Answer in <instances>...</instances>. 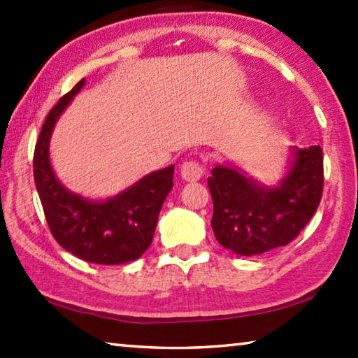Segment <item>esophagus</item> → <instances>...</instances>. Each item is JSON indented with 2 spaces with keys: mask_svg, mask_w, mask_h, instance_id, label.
<instances>
[{
  "mask_svg": "<svg viewBox=\"0 0 358 358\" xmlns=\"http://www.w3.org/2000/svg\"><path fill=\"white\" fill-rule=\"evenodd\" d=\"M203 175V167L197 161H186L181 164V177L186 181H197Z\"/></svg>",
  "mask_w": 358,
  "mask_h": 358,
  "instance_id": "esophagus-1",
  "label": "esophagus"
}]
</instances>
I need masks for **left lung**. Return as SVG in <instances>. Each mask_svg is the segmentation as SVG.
Segmentation results:
<instances>
[{
    "instance_id": "1",
    "label": "left lung",
    "mask_w": 358,
    "mask_h": 358,
    "mask_svg": "<svg viewBox=\"0 0 358 358\" xmlns=\"http://www.w3.org/2000/svg\"><path fill=\"white\" fill-rule=\"evenodd\" d=\"M215 237L226 250L256 256L286 246L320 203L324 156L319 145L292 148L290 167L280 185L268 187L234 166H216L208 177Z\"/></svg>"
}]
</instances>
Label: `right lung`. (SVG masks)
Returning <instances> with one entry per match:
<instances>
[{
    "mask_svg": "<svg viewBox=\"0 0 358 358\" xmlns=\"http://www.w3.org/2000/svg\"><path fill=\"white\" fill-rule=\"evenodd\" d=\"M85 85L82 78L48 112L34 148L33 171L53 238L66 251L92 264L118 265L142 256L153 241L157 216L173 187V166L145 175L106 201H92L59 183L48 145L57 120Z\"/></svg>",
    "mask_w": 358,
    "mask_h": 358,
    "instance_id": "right-lung-1",
    "label": "right lung"
}]
</instances>
